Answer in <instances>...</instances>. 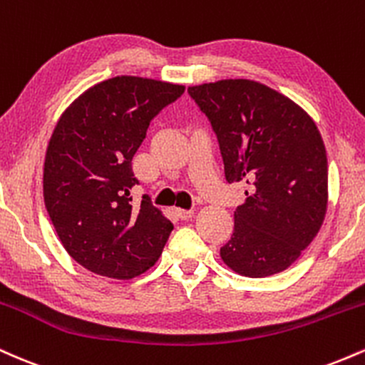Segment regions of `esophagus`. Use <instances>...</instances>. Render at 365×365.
<instances>
[{
  "label": "esophagus",
  "instance_id": "esophagus-1",
  "mask_svg": "<svg viewBox=\"0 0 365 365\" xmlns=\"http://www.w3.org/2000/svg\"><path fill=\"white\" fill-rule=\"evenodd\" d=\"M177 215L182 217V220H188V217L194 216V209H177Z\"/></svg>",
  "mask_w": 365,
  "mask_h": 365
}]
</instances>
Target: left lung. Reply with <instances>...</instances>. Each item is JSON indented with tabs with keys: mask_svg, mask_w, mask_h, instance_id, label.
<instances>
[{
	"mask_svg": "<svg viewBox=\"0 0 365 365\" xmlns=\"http://www.w3.org/2000/svg\"><path fill=\"white\" fill-rule=\"evenodd\" d=\"M211 121L226 182L247 185L225 264L249 278L290 267L319 232L328 207V159L311 116L287 96L247 78L188 87Z\"/></svg>",
	"mask_w": 365,
	"mask_h": 365,
	"instance_id": "8db88e82",
	"label": "left lung"
}]
</instances>
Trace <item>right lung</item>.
<instances>
[{
	"label": "right lung",
	"instance_id": "1",
	"mask_svg": "<svg viewBox=\"0 0 365 365\" xmlns=\"http://www.w3.org/2000/svg\"><path fill=\"white\" fill-rule=\"evenodd\" d=\"M185 87L153 78H108L66 108L49 139L44 204L70 257L96 274L135 278L153 267L173 230L150 204L132 206V159L149 123Z\"/></svg>",
	"mask_w": 365,
	"mask_h": 365
}]
</instances>
